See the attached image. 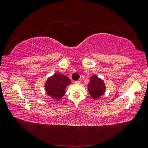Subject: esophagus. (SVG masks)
I'll return each mask as SVG.
<instances>
[{"mask_svg": "<svg viewBox=\"0 0 148 148\" xmlns=\"http://www.w3.org/2000/svg\"><path fill=\"white\" fill-rule=\"evenodd\" d=\"M80 83H81V82L80 81H75V83H76V84H79Z\"/></svg>", "mask_w": 148, "mask_h": 148, "instance_id": "esophagus-1", "label": "esophagus"}]
</instances>
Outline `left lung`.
Instances as JSON below:
<instances>
[{
  "mask_svg": "<svg viewBox=\"0 0 148 148\" xmlns=\"http://www.w3.org/2000/svg\"><path fill=\"white\" fill-rule=\"evenodd\" d=\"M89 93L93 99H97L105 92V84L96 76H92L88 84Z\"/></svg>",
  "mask_w": 148,
  "mask_h": 148,
  "instance_id": "left-lung-1",
  "label": "left lung"
}]
</instances>
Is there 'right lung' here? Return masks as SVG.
<instances>
[{
    "mask_svg": "<svg viewBox=\"0 0 148 148\" xmlns=\"http://www.w3.org/2000/svg\"><path fill=\"white\" fill-rule=\"evenodd\" d=\"M70 83V79L67 77L59 73L54 74L46 83V93L53 99L59 100L65 94L66 86Z\"/></svg>",
    "mask_w": 148,
    "mask_h": 148,
    "instance_id": "1",
    "label": "right lung"
}]
</instances>
